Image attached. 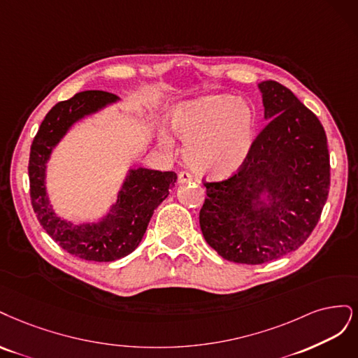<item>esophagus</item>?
<instances>
[{"label": "esophagus", "instance_id": "esophagus-1", "mask_svg": "<svg viewBox=\"0 0 358 358\" xmlns=\"http://www.w3.org/2000/svg\"><path fill=\"white\" fill-rule=\"evenodd\" d=\"M193 178H192V176L189 174V172H186V171H181L180 174H178V182L180 184H184V182H190Z\"/></svg>", "mask_w": 358, "mask_h": 358}]
</instances>
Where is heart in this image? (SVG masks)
Masks as SVG:
<instances>
[{"label":"heart","mask_w":358,"mask_h":358,"mask_svg":"<svg viewBox=\"0 0 358 358\" xmlns=\"http://www.w3.org/2000/svg\"><path fill=\"white\" fill-rule=\"evenodd\" d=\"M171 129L186 143L182 157L194 172L226 178L245 162L256 131L255 111L230 95H211L181 103L171 114ZM169 150L172 141L160 136Z\"/></svg>","instance_id":"b5f03b06"}]
</instances>
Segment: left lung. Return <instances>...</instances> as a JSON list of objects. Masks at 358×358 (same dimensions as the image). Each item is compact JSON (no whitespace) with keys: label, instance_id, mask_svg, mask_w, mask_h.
I'll list each match as a JSON object with an SVG mask.
<instances>
[{"label":"left lung","instance_id":"left-lung-1","mask_svg":"<svg viewBox=\"0 0 358 358\" xmlns=\"http://www.w3.org/2000/svg\"><path fill=\"white\" fill-rule=\"evenodd\" d=\"M269 123L245 162L224 181L203 182L205 241L223 259L260 264L301 247L317 226L330 187L324 128L290 89L259 83Z\"/></svg>","mask_w":358,"mask_h":358}]
</instances>
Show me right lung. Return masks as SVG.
Here are the masks:
<instances>
[{"label": "right lung", "mask_w": 358, "mask_h": 358, "mask_svg": "<svg viewBox=\"0 0 358 358\" xmlns=\"http://www.w3.org/2000/svg\"><path fill=\"white\" fill-rule=\"evenodd\" d=\"M119 99L110 92L85 90L57 102L45 114L31 145L28 172L34 213L57 245L89 262H113L131 255L140 245L155 210L168 198L177 181L172 171L131 168L119 190L117 202L99 222L76 224L55 213L45 189V168L53 148L74 123Z\"/></svg>", "instance_id": "1"}]
</instances>
